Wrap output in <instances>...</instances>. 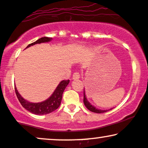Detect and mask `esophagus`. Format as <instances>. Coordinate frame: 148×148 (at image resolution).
Returning a JSON list of instances; mask_svg holds the SVG:
<instances>
[{"mask_svg": "<svg viewBox=\"0 0 148 148\" xmlns=\"http://www.w3.org/2000/svg\"><path fill=\"white\" fill-rule=\"evenodd\" d=\"M80 78V74L78 72H75L73 74V79H78Z\"/></svg>", "mask_w": 148, "mask_h": 148, "instance_id": "obj_1", "label": "esophagus"}]
</instances>
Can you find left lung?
<instances>
[{
  "mask_svg": "<svg viewBox=\"0 0 148 148\" xmlns=\"http://www.w3.org/2000/svg\"><path fill=\"white\" fill-rule=\"evenodd\" d=\"M83 97H83V103H84L85 107H86V108H88V109L90 110V111L92 112L99 113V114L104 113V112H106L108 111V110H99V109H97V108H96L95 107L92 106V105L88 102V101L87 100V98H86V97H85V90H84V92H83ZM110 110H111V109H110Z\"/></svg>",
  "mask_w": 148,
  "mask_h": 148,
  "instance_id": "1",
  "label": "left lung"
}]
</instances>
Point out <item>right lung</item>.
I'll return each instance as SVG.
<instances>
[{
    "instance_id": "add662e5",
    "label": "right lung",
    "mask_w": 148,
    "mask_h": 148,
    "mask_svg": "<svg viewBox=\"0 0 148 148\" xmlns=\"http://www.w3.org/2000/svg\"><path fill=\"white\" fill-rule=\"evenodd\" d=\"M51 39L52 38H48V37H42V38H39L36 41L28 45L27 47H29L30 46L34 45L37 43L49 42L50 41ZM69 80H63V81H62L57 86V88L55 90L54 93L52 94V95L49 99H47V100L40 103H30L29 101L25 100L20 95V94L18 92V90H16V87L15 92L19 102L21 103V104L22 105L23 108H25L29 112L38 115L47 114L52 112L54 110L58 109V107L60 106V103H61L63 93L65 88L67 87V85L69 84Z\"/></svg>"
}]
</instances>
